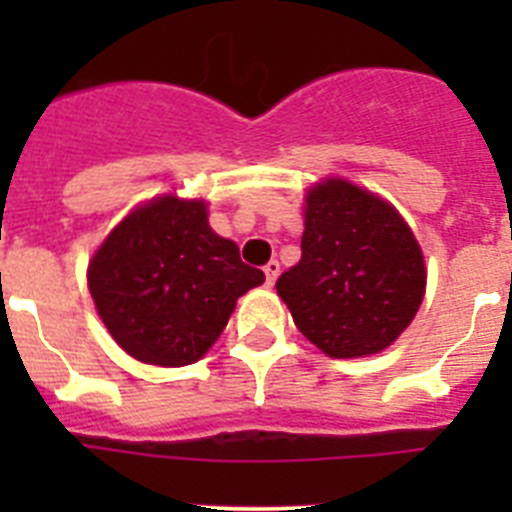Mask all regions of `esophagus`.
Wrapping results in <instances>:
<instances>
[{
  "mask_svg": "<svg viewBox=\"0 0 512 512\" xmlns=\"http://www.w3.org/2000/svg\"><path fill=\"white\" fill-rule=\"evenodd\" d=\"M264 274H266V284L274 287V282H277L279 277V261H269V264L264 266Z\"/></svg>",
  "mask_w": 512,
  "mask_h": 512,
  "instance_id": "34e87169",
  "label": "esophagus"
}]
</instances>
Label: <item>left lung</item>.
Wrapping results in <instances>:
<instances>
[{"mask_svg": "<svg viewBox=\"0 0 512 512\" xmlns=\"http://www.w3.org/2000/svg\"><path fill=\"white\" fill-rule=\"evenodd\" d=\"M300 264L277 295L302 336L330 359L374 356L397 341L425 297V256L392 202L343 176L305 192Z\"/></svg>", "mask_w": 512, "mask_h": 512, "instance_id": "8db88e82", "label": "left lung"}]
</instances>
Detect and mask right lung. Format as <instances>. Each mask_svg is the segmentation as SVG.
<instances>
[{
  "mask_svg": "<svg viewBox=\"0 0 512 512\" xmlns=\"http://www.w3.org/2000/svg\"><path fill=\"white\" fill-rule=\"evenodd\" d=\"M205 197L158 194L107 233L87 266L99 320L135 361L187 366L215 346L238 297L264 284L210 228Z\"/></svg>",
  "mask_w": 512,
  "mask_h": 512,
  "instance_id": "1",
  "label": "right lung"
}]
</instances>
